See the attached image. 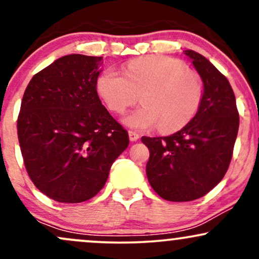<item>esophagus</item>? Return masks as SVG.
<instances>
[{"instance_id": "esophagus-1", "label": "esophagus", "mask_w": 259, "mask_h": 259, "mask_svg": "<svg viewBox=\"0 0 259 259\" xmlns=\"http://www.w3.org/2000/svg\"><path fill=\"white\" fill-rule=\"evenodd\" d=\"M139 138H140V135L138 133H135V132H129V139H130V141H138L139 140Z\"/></svg>"}]
</instances>
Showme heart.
Masks as SVG:
<instances>
[{
  "label": "heart",
  "instance_id": "obj_1",
  "mask_svg": "<svg viewBox=\"0 0 259 259\" xmlns=\"http://www.w3.org/2000/svg\"><path fill=\"white\" fill-rule=\"evenodd\" d=\"M97 92L112 112L121 113L135 105L141 108L123 117L126 126L173 133L185 126L200 108L203 85L197 74L187 70L180 61L164 56L134 59L124 75L107 69L97 79Z\"/></svg>",
  "mask_w": 259,
  "mask_h": 259
}]
</instances>
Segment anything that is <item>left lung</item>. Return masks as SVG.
I'll return each instance as SVG.
<instances>
[{
    "label": "left lung",
    "instance_id": "1",
    "mask_svg": "<svg viewBox=\"0 0 259 259\" xmlns=\"http://www.w3.org/2000/svg\"><path fill=\"white\" fill-rule=\"evenodd\" d=\"M203 85L200 108L183 129L164 138L141 140L150 150L146 174L164 200L194 201L221 183L239 132L236 100L228 79L200 53L186 50Z\"/></svg>",
    "mask_w": 259,
    "mask_h": 259
}]
</instances>
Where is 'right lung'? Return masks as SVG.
<instances>
[{"mask_svg":"<svg viewBox=\"0 0 259 259\" xmlns=\"http://www.w3.org/2000/svg\"><path fill=\"white\" fill-rule=\"evenodd\" d=\"M102 57L68 55L35 74L18 117V139L29 177L62 203L96 196L129 135L97 94Z\"/></svg>","mask_w":259,"mask_h":259,"instance_id":"1","label":"right lung"}]
</instances>
